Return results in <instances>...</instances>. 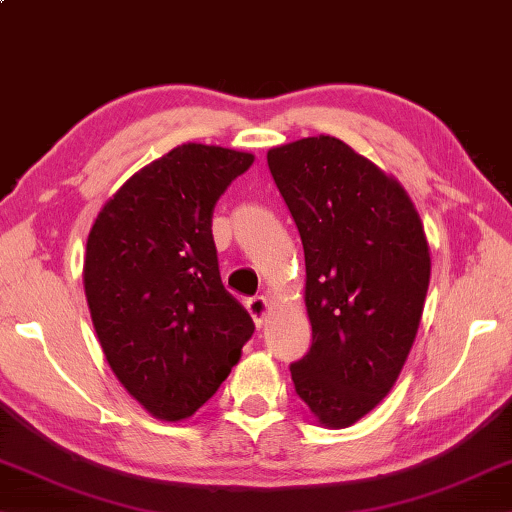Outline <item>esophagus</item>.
I'll list each match as a JSON object with an SVG mask.
<instances>
[{"label":"esophagus","mask_w":512,"mask_h":512,"mask_svg":"<svg viewBox=\"0 0 512 512\" xmlns=\"http://www.w3.org/2000/svg\"><path fill=\"white\" fill-rule=\"evenodd\" d=\"M247 312L252 314L256 327H263L265 321H267V314H269V301H267L265 296L249 298V301H247Z\"/></svg>","instance_id":"esophagus-1"}]
</instances>
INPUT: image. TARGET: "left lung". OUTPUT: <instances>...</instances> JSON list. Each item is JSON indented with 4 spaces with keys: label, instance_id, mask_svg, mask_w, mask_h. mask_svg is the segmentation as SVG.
I'll list each match as a JSON object with an SVG mask.
<instances>
[{
    "label": "left lung",
    "instance_id": "left-lung-1",
    "mask_svg": "<svg viewBox=\"0 0 512 512\" xmlns=\"http://www.w3.org/2000/svg\"><path fill=\"white\" fill-rule=\"evenodd\" d=\"M267 165L305 252L312 347L296 394L325 428L374 410L406 365L430 283V247L406 189L350 144L303 138Z\"/></svg>",
    "mask_w": 512,
    "mask_h": 512
}]
</instances>
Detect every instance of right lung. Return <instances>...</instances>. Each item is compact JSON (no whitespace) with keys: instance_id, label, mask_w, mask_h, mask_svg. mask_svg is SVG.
I'll list each match as a JSON object with an SVG mask.
<instances>
[{"instance_id":"obj_1","label":"right lung","mask_w":512,"mask_h":512,"mask_svg":"<svg viewBox=\"0 0 512 512\" xmlns=\"http://www.w3.org/2000/svg\"><path fill=\"white\" fill-rule=\"evenodd\" d=\"M254 153L187 142L104 202L86 238L84 294L106 363L160 421L214 397L254 332L220 281L211 216Z\"/></svg>"}]
</instances>
